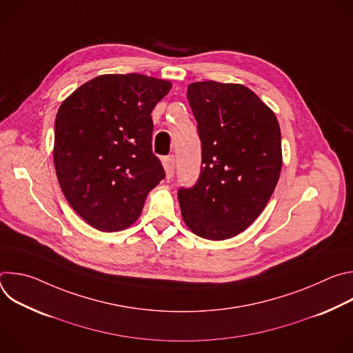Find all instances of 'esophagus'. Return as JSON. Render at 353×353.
<instances>
[{"instance_id":"esophagus-1","label":"esophagus","mask_w":353,"mask_h":353,"mask_svg":"<svg viewBox=\"0 0 353 353\" xmlns=\"http://www.w3.org/2000/svg\"><path fill=\"white\" fill-rule=\"evenodd\" d=\"M174 166H176V159H174V157H173V155H169V157L163 158V168H165V172H166L168 179L173 177Z\"/></svg>"}]
</instances>
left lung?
<instances>
[{
    "label": "left lung",
    "mask_w": 353,
    "mask_h": 353,
    "mask_svg": "<svg viewBox=\"0 0 353 353\" xmlns=\"http://www.w3.org/2000/svg\"><path fill=\"white\" fill-rule=\"evenodd\" d=\"M187 99L203 143L196 184L177 192L181 216L203 239L226 240L253 223L282 169L275 113L240 83L192 82Z\"/></svg>",
    "instance_id": "8db88e82"
}]
</instances>
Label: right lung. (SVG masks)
Segmentation results:
<instances>
[{
    "instance_id": "obj_1",
    "label": "right lung",
    "mask_w": 353,
    "mask_h": 353,
    "mask_svg": "<svg viewBox=\"0 0 353 353\" xmlns=\"http://www.w3.org/2000/svg\"><path fill=\"white\" fill-rule=\"evenodd\" d=\"M172 82L142 74L99 75L61 103L54 124L56 174L72 210L100 232H120L141 215L165 177L152 154L150 113Z\"/></svg>"
}]
</instances>
